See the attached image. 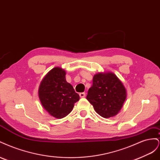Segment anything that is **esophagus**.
<instances>
[{
    "mask_svg": "<svg viewBox=\"0 0 160 160\" xmlns=\"http://www.w3.org/2000/svg\"><path fill=\"white\" fill-rule=\"evenodd\" d=\"M79 96H80V98H85V93H79Z\"/></svg>",
    "mask_w": 160,
    "mask_h": 160,
    "instance_id": "esophagus-1",
    "label": "esophagus"
}]
</instances>
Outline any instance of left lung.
Returning <instances> with one entry per match:
<instances>
[{"label": "left lung", "mask_w": 160, "mask_h": 160, "mask_svg": "<svg viewBox=\"0 0 160 160\" xmlns=\"http://www.w3.org/2000/svg\"><path fill=\"white\" fill-rule=\"evenodd\" d=\"M86 98L100 116L109 118L122 109L127 98V91L113 72H98L93 76V85Z\"/></svg>", "instance_id": "8db88e82"}]
</instances>
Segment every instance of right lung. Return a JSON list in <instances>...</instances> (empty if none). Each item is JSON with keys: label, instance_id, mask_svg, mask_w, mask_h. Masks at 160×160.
<instances>
[{"label": "right lung", "instance_id": "add662e5", "mask_svg": "<svg viewBox=\"0 0 160 160\" xmlns=\"http://www.w3.org/2000/svg\"><path fill=\"white\" fill-rule=\"evenodd\" d=\"M65 71L54 67L41 81L38 94L41 105L50 115L57 119L69 114L79 100L72 86L67 82Z\"/></svg>", "mask_w": 160, "mask_h": 160}]
</instances>
